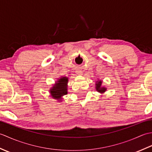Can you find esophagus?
Returning a JSON list of instances; mask_svg holds the SVG:
<instances>
[{
    "label": "esophagus",
    "mask_w": 152,
    "mask_h": 152,
    "mask_svg": "<svg viewBox=\"0 0 152 152\" xmlns=\"http://www.w3.org/2000/svg\"><path fill=\"white\" fill-rule=\"evenodd\" d=\"M77 72H78V74H82V72H81V71H80V70L77 71Z\"/></svg>",
    "instance_id": "34e87169"
}]
</instances>
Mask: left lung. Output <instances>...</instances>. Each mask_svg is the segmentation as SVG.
<instances>
[{
    "label": "left lung",
    "mask_w": 152,
    "mask_h": 152,
    "mask_svg": "<svg viewBox=\"0 0 152 152\" xmlns=\"http://www.w3.org/2000/svg\"><path fill=\"white\" fill-rule=\"evenodd\" d=\"M102 82L101 81V80H98V81H96V84H95L96 90L98 92L101 93H104L106 91V88H105V87L102 86Z\"/></svg>",
    "instance_id": "1"
}]
</instances>
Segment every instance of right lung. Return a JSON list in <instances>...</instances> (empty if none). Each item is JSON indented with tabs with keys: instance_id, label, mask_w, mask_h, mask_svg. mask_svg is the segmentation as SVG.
Returning a JSON list of instances; mask_svg holds the SVG:
<instances>
[{
	"instance_id": "right-lung-1",
	"label": "right lung",
	"mask_w": 152,
	"mask_h": 152,
	"mask_svg": "<svg viewBox=\"0 0 152 152\" xmlns=\"http://www.w3.org/2000/svg\"><path fill=\"white\" fill-rule=\"evenodd\" d=\"M68 80L69 78L66 77H61L57 80L55 85L50 90L52 98L57 100H61L63 96L67 94Z\"/></svg>"
}]
</instances>
